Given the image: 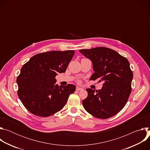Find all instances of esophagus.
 Returning a JSON list of instances; mask_svg holds the SVG:
<instances>
[{
	"label": "esophagus",
	"mask_w": 150,
	"mask_h": 150,
	"mask_svg": "<svg viewBox=\"0 0 150 150\" xmlns=\"http://www.w3.org/2000/svg\"><path fill=\"white\" fill-rule=\"evenodd\" d=\"M82 90H83L82 88L79 87H76V90H77V91H82Z\"/></svg>",
	"instance_id": "esophagus-1"
}]
</instances>
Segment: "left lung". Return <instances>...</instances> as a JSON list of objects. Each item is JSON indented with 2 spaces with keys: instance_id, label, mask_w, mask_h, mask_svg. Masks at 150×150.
Masks as SVG:
<instances>
[{
  "instance_id": "8db88e82",
  "label": "left lung",
  "mask_w": 150,
  "mask_h": 150,
  "mask_svg": "<svg viewBox=\"0 0 150 150\" xmlns=\"http://www.w3.org/2000/svg\"><path fill=\"white\" fill-rule=\"evenodd\" d=\"M90 59L94 73L90 80L103 81L101 90L87 88L82 101L87 112L99 119H108L118 113L125 105L132 88L133 73L127 59L117 52L103 47L80 50Z\"/></svg>"
}]
</instances>
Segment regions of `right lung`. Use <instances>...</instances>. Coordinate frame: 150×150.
I'll return each mask as SVG.
<instances>
[{
  "label": "right lung",
  "mask_w": 150,
  "mask_h": 150,
  "mask_svg": "<svg viewBox=\"0 0 150 150\" xmlns=\"http://www.w3.org/2000/svg\"><path fill=\"white\" fill-rule=\"evenodd\" d=\"M74 50L50 51L33 56L23 65L17 77L18 96L32 114L48 117L60 110L76 87L59 86L58 73L65 72Z\"/></svg>",
  "instance_id": "right-lung-1"
}]
</instances>
